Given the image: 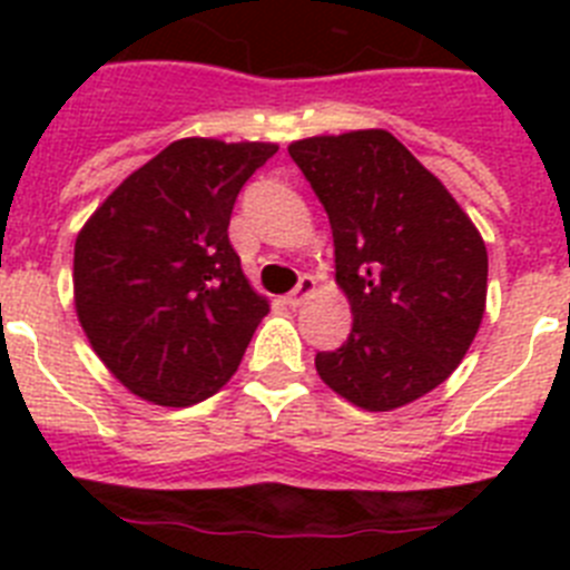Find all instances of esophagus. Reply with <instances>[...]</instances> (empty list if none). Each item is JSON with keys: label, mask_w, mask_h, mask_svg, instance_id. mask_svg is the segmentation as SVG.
Instances as JSON below:
<instances>
[{"label": "esophagus", "mask_w": 570, "mask_h": 570, "mask_svg": "<svg viewBox=\"0 0 570 570\" xmlns=\"http://www.w3.org/2000/svg\"><path fill=\"white\" fill-rule=\"evenodd\" d=\"M314 288H316L314 276L302 274L299 282H296V288L288 294V305H291V308H299L302 302H305L311 294H314Z\"/></svg>", "instance_id": "1"}]
</instances>
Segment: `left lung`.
Returning <instances> with one entry per match:
<instances>
[{
    "instance_id": "8db88e82",
    "label": "left lung",
    "mask_w": 570,
    "mask_h": 570,
    "mask_svg": "<svg viewBox=\"0 0 570 570\" xmlns=\"http://www.w3.org/2000/svg\"><path fill=\"white\" fill-rule=\"evenodd\" d=\"M334 230L354 328L316 374L365 411H394L454 374L480 331L488 250L425 165L387 130L311 136L288 148Z\"/></svg>"
}]
</instances>
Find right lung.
<instances>
[{"label":"right lung","instance_id":"right-lung-1","mask_svg":"<svg viewBox=\"0 0 570 570\" xmlns=\"http://www.w3.org/2000/svg\"><path fill=\"white\" fill-rule=\"evenodd\" d=\"M274 154L271 142H170L79 230L77 316L130 394L188 407L236 374L271 308L242 274L228 225L242 185Z\"/></svg>","mask_w":570,"mask_h":570}]
</instances>
